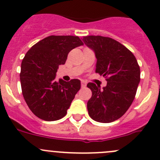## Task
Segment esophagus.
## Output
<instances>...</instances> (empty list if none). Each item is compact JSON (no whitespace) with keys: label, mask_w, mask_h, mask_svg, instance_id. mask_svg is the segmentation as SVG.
<instances>
[{"label":"esophagus","mask_w":160,"mask_h":160,"mask_svg":"<svg viewBox=\"0 0 160 160\" xmlns=\"http://www.w3.org/2000/svg\"><path fill=\"white\" fill-rule=\"evenodd\" d=\"M87 86V83L85 81H81V87L82 88H85Z\"/></svg>","instance_id":"1"}]
</instances>
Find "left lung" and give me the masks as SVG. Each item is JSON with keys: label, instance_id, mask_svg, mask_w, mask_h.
Wrapping results in <instances>:
<instances>
[{"label": "left lung", "instance_id": "left-lung-1", "mask_svg": "<svg viewBox=\"0 0 160 160\" xmlns=\"http://www.w3.org/2000/svg\"><path fill=\"white\" fill-rule=\"evenodd\" d=\"M83 42L94 51L96 72L103 75L107 86L101 89L88 83L92 96L88 102L90 117L109 123L124 115L135 99L140 82V67L129 49L116 40L101 35L83 37Z\"/></svg>", "mask_w": 160, "mask_h": 160}]
</instances>
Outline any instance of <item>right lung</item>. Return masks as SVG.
Here are the masks:
<instances>
[{
    "instance_id": "right-lung-1",
    "label": "right lung",
    "mask_w": 160,
    "mask_h": 160,
    "mask_svg": "<svg viewBox=\"0 0 160 160\" xmlns=\"http://www.w3.org/2000/svg\"><path fill=\"white\" fill-rule=\"evenodd\" d=\"M83 45L78 36L50 35L27 52L21 66L22 94L32 112L44 121L52 122L67 114L80 81L55 80L59 65L67 61L69 52Z\"/></svg>"
}]
</instances>
